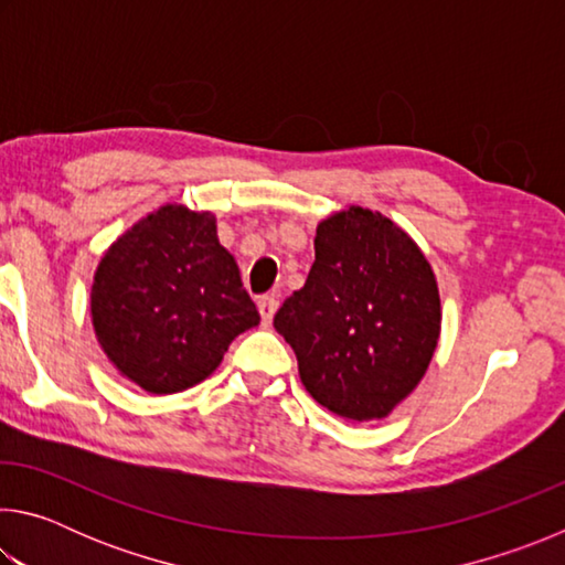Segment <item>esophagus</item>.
<instances>
[{
	"label": "esophagus",
	"mask_w": 565,
	"mask_h": 565,
	"mask_svg": "<svg viewBox=\"0 0 565 565\" xmlns=\"http://www.w3.org/2000/svg\"><path fill=\"white\" fill-rule=\"evenodd\" d=\"M276 306H279V301H276V296H262V299H259V313H262L264 327H269V323H271Z\"/></svg>",
	"instance_id": "1"
}]
</instances>
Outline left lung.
Instances as JSON below:
<instances>
[{
	"label": "left lung",
	"instance_id": "obj_1",
	"mask_svg": "<svg viewBox=\"0 0 565 565\" xmlns=\"http://www.w3.org/2000/svg\"><path fill=\"white\" fill-rule=\"evenodd\" d=\"M313 252L274 329L323 408L349 420L386 418L424 379L441 333L431 264L404 228L363 206L323 218Z\"/></svg>",
	"mask_w": 565,
	"mask_h": 565
}]
</instances>
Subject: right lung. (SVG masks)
Returning a JSON list of instances; mask_svg holds the SVG:
<instances>
[{"label": "right lung", "mask_w": 565, "mask_h": 565, "mask_svg": "<svg viewBox=\"0 0 565 565\" xmlns=\"http://www.w3.org/2000/svg\"><path fill=\"white\" fill-rule=\"evenodd\" d=\"M92 323L109 361L149 394L204 381L259 323L216 218L167 204L124 232L97 266Z\"/></svg>", "instance_id": "obj_1"}]
</instances>
